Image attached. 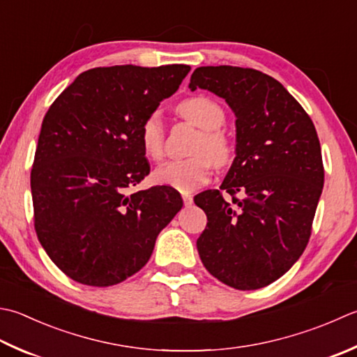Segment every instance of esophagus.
Masks as SVG:
<instances>
[{
	"label": "esophagus",
	"mask_w": 357,
	"mask_h": 357,
	"mask_svg": "<svg viewBox=\"0 0 357 357\" xmlns=\"http://www.w3.org/2000/svg\"><path fill=\"white\" fill-rule=\"evenodd\" d=\"M183 201H184V206H192L193 204V198L192 195H183Z\"/></svg>",
	"instance_id": "esophagus-1"
}]
</instances>
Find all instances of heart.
I'll return each instance as SVG.
<instances>
[{
	"mask_svg": "<svg viewBox=\"0 0 357 357\" xmlns=\"http://www.w3.org/2000/svg\"><path fill=\"white\" fill-rule=\"evenodd\" d=\"M178 113L195 127L202 130L201 137L192 150L195 156L174 159L159 165L153 179L159 185H169L179 192H192L206 184L211 176L212 164L226 167L234 156V145L220 128L226 122V113L218 102L207 96H193L178 105ZM165 131L162 119L153 113L141 127V144L146 158L159 160L164 156Z\"/></svg>",
	"mask_w": 357,
	"mask_h": 357,
	"instance_id": "heart-1",
	"label": "heart"
}]
</instances>
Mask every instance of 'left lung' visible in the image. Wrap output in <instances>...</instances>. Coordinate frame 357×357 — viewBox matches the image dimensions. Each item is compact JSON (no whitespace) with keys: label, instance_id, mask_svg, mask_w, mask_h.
I'll return each instance as SVG.
<instances>
[{"label":"left lung","instance_id":"8db88e82","mask_svg":"<svg viewBox=\"0 0 357 357\" xmlns=\"http://www.w3.org/2000/svg\"><path fill=\"white\" fill-rule=\"evenodd\" d=\"M188 88L222 97L236 117L235 159L220 190L195 197L207 215L201 261L230 288H264L310 241L325 176L316 128L282 83L257 69L201 66Z\"/></svg>","mask_w":357,"mask_h":357}]
</instances>
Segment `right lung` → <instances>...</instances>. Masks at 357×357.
<instances>
[{
	"instance_id": "right-lung-1",
	"label": "right lung",
	"mask_w": 357,
	"mask_h": 357,
	"mask_svg": "<svg viewBox=\"0 0 357 357\" xmlns=\"http://www.w3.org/2000/svg\"><path fill=\"white\" fill-rule=\"evenodd\" d=\"M187 65L94 68L49 107L31 172L33 226L49 258L88 286L117 284L150 260L183 198L169 185L131 192L150 173L141 127Z\"/></svg>"
}]
</instances>
